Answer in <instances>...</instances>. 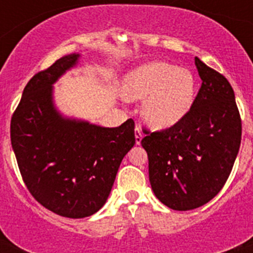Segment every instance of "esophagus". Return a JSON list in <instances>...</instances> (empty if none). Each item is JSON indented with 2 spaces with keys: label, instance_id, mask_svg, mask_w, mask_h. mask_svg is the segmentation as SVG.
Here are the masks:
<instances>
[{
  "label": "esophagus",
  "instance_id": "1",
  "mask_svg": "<svg viewBox=\"0 0 253 253\" xmlns=\"http://www.w3.org/2000/svg\"><path fill=\"white\" fill-rule=\"evenodd\" d=\"M142 138H143L142 129H140L139 125H137V126H135V143H137V144H140V142H142Z\"/></svg>",
  "mask_w": 253,
  "mask_h": 253
}]
</instances>
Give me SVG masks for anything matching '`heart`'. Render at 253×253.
Listing matches in <instances>:
<instances>
[{
    "label": "heart",
    "mask_w": 253,
    "mask_h": 253,
    "mask_svg": "<svg viewBox=\"0 0 253 253\" xmlns=\"http://www.w3.org/2000/svg\"><path fill=\"white\" fill-rule=\"evenodd\" d=\"M195 77L169 62H151L126 76L123 92L128 100H144L142 115L152 128H171L184 119L195 100Z\"/></svg>",
    "instance_id": "1"
}]
</instances>
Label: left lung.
Here are the masks:
<instances>
[{
	"label": "left lung",
	"mask_w": 253,
	"mask_h": 253,
	"mask_svg": "<svg viewBox=\"0 0 253 253\" xmlns=\"http://www.w3.org/2000/svg\"><path fill=\"white\" fill-rule=\"evenodd\" d=\"M202 87L185 118L165 130H143L154 195L173 210H193L224 186L240 151L242 122L227 78L195 57Z\"/></svg>",
	"instance_id": "obj_1"
}]
</instances>
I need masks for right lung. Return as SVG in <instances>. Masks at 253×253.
<instances>
[{
	"label": "right lung",
	"mask_w": 253,
	"mask_h": 253,
	"mask_svg": "<svg viewBox=\"0 0 253 253\" xmlns=\"http://www.w3.org/2000/svg\"><path fill=\"white\" fill-rule=\"evenodd\" d=\"M80 54L55 60L24 88L11 119V144L22 180L38 203L58 215L84 218L106 203L123 158L135 143L134 122L104 128L64 118L53 84Z\"/></svg>",
	"instance_id": "right-lung-1"
}]
</instances>
